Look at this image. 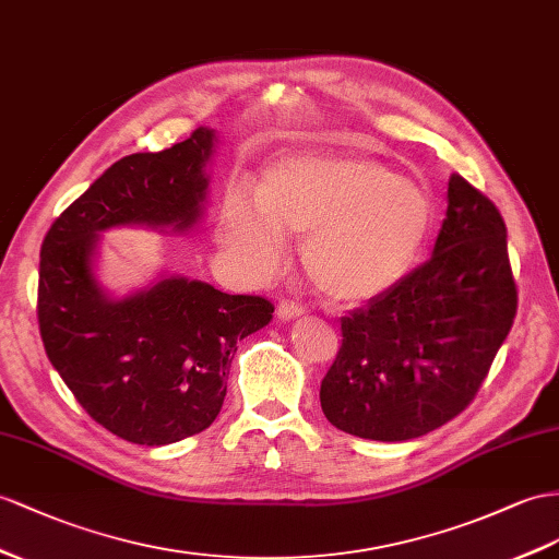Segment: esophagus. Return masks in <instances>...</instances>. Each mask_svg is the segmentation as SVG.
I'll list each match as a JSON object with an SVG mask.
<instances>
[{"instance_id": "esophagus-1", "label": "esophagus", "mask_w": 559, "mask_h": 559, "mask_svg": "<svg viewBox=\"0 0 559 559\" xmlns=\"http://www.w3.org/2000/svg\"><path fill=\"white\" fill-rule=\"evenodd\" d=\"M305 313H307L305 305L293 302V299H283V302L278 305V319L281 321H293V319L305 317Z\"/></svg>"}]
</instances>
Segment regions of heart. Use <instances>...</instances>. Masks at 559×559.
I'll return each instance as SVG.
<instances>
[{
    "label": "heart",
    "mask_w": 559,
    "mask_h": 559,
    "mask_svg": "<svg viewBox=\"0 0 559 559\" xmlns=\"http://www.w3.org/2000/svg\"><path fill=\"white\" fill-rule=\"evenodd\" d=\"M257 203L240 191L224 207L222 238L257 278L283 264V236L323 297L356 307L390 293L416 266L432 228V203L416 181L364 155L307 153L271 165Z\"/></svg>",
    "instance_id": "obj_1"
}]
</instances>
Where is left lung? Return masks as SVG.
<instances>
[{"instance_id":"obj_1","label":"left lung","mask_w":559,"mask_h":559,"mask_svg":"<svg viewBox=\"0 0 559 559\" xmlns=\"http://www.w3.org/2000/svg\"><path fill=\"white\" fill-rule=\"evenodd\" d=\"M425 264L349 317L321 382L337 429L373 441L423 437L475 399L503 345L518 285L498 207L461 175Z\"/></svg>"}]
</instances>
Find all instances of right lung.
Listing matches in <instances>:
<instances>
[{
  "label": "right lung",
  "instance_id": "right-lung-1",
  "mask_svg": "<svg viewBox=\"0 0 559 559\" xmlns=\"http://www.w3.org/2000/svg\"><path fill=\"white\" fill-rule=\"evenodd\" d=\"M207 127L160 153L110 165L49 228L39 252L37 321L51 366L92 420L141 447H165L219 416L236 345L274 305L210 283L160 276L110 297L94 274L98 234L118 226L189 231L203 217Z\"/></svg>",
  "mask_w": 559,
  "mask_h": 559
}]
</instances>
